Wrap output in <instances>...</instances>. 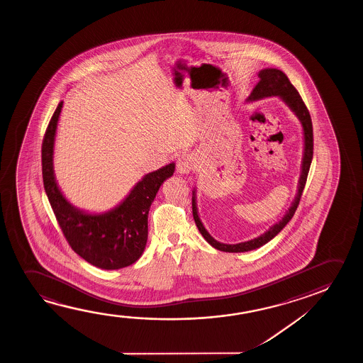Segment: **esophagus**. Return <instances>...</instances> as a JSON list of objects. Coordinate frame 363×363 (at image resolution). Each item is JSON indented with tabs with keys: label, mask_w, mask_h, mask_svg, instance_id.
<instances>
[{
	"label": "esophagus",
	"mask_w": 363,
	"mask_h": 363,
	"mask_svg": "<svg viewBox=\"0 0 363 363\" xmlns=\"http://www.w3.org/2000/svg\"><path fill=\"white\" fill-rule=\"evenodd\" d=\"M194 159L192 157V155L184 154L179 156L177 160V171L179 174H187L194 169Z\"/></svg>",
	"instance_id": "1"
}]
</instances>
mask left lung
<instances>
[{
  "label": "left lung",
  "instance_id": "left-lung-1",
  "mask_svg": "<svg viewBox=\"0 0 363 363\" xmlns=\"http://www.w3.org/2000/svg\"><path fill=\"white\" fill-rule=\"evenodd\" d=\"M258 77L259 83L254 86L253 91L249 95L248 101H255V100L263 99L267 96H280L284 100V103L288 105L290 109L293 110L295 115L300 120V123L303 125V162H301V174H300V179H298V194L295 196L291 207L289 208V211H286L283 219L279 223L274 224L273 227H270L265 233L262 234L258 238H254L252 240H248V242H243V243H219L206 230L199 217L197 203H196V189H194V192H192V212H194V222H196L197 228H199L201 234L203 235V238L213 248L222 250V252H228V253H242V252H249V250L259 248L264 244L268 243L269 240H272L289 223V220L293 218L295 211L298 208L303 187H305L306 179H308L310 164L313 161V121H311V116H310L308 108H306V105L298 94V90L295 89V86L290 83L288 77L281 70L275 69V68H265V69L259 72Z\"/></svg>",
  "mask_w": 363,
  "mask_h": 363
}]
</instances>
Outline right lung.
Wrapping results in <instances>:
<instances>
[{
    "instance_id": "add662e5",
    "label": "right lung",
    "mask_w": 363,
    "mask_h": 363,
    "mask_svg": "<svg viewBox=\"0 0 363 363\" xmlns=\"http://www.w3.org/2000/svg\"><path fill=\"white\" fill-rule=\"evenodd\" d=\"M63 101L45 130L42 144V174L50 199L67 242L79 257L98 268L114 270L135 263L147 242V216L160 186L174 172V164L145 174L129 196L109 212L85 213L65 199L55 182L53 147Z\"/></svg>"
}]
</instances>
